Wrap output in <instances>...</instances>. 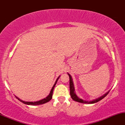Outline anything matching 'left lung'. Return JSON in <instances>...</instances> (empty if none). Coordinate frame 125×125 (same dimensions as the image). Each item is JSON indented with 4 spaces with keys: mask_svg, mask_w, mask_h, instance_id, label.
Listing matches in <instances>:
<instances>
[{
    "mask_svg": "<svg viewBox=\"0 0 125 125\" xmlns=\"http://www.w3.org/2000/svg\"><path fill=\"white\" fill-rule=\"evenodd\" d=\"M67 74H68L69 76L70 94H71V96L72 97V99L73 100H74V101L77 102H79V103H82V104H95V103H96V102H97L100 101V100L102 99H104V97L109 94V92L110 90H109L108 92H107L105 94H104V95H102V96L98 97V98H97V99H94L93 100H90V101H86V100H83L82 99H81L80 97H79L76 95V93H75V90H74V84H73V82L72 77L71 74H70L69 73H67Z\"/></svg>",
    "mask_w": 125,
    "mask_h": 125,
    "instance_id": "left-lung-1",
    "label": "left lung"
}]
</instances>
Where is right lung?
<instances>
[{
	"mask_svg": "<svg viewBox=\"0 0 125 125\" xmlns=\"http://www.w3.org/2000/svg\"><path fill=\"white\" fill-rule=\"evenodd\" d=\"M60 76H59L58 78H57L56 81L55 83H54L53 86L52 88L51 92H50V94H49V95L47 97H46L45 98L43 99L40 100H39V101H36V102H26V101H24V100L20 99L19 97L16 96H15V97H16V98L18 99L19 100V101H21V102L23 103V104H28V105L35 106V105H39V104H46V103L48 102L49 101H50V100L52 99V94H53V92L54 87V86H55L57 82H58V80L59 79V78Z\"/></svg>",
	"mask_w": 125,
	"mask_h": 125,
	"instance_id": "1",
	"label": "right lung"
}]
</instances>
